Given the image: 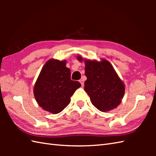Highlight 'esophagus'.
Instances as JSON below:
<instances>
[{
  "label": "esophagus",
  "mask_w": 156,
  "mask_h": 156,
  "mask_svg": "<svg viewBox=\"0 0 156 156\" xmlns=\"http://www.w3.org/2000/svg\"><path fill=\"white\" fill-rule=\"evenodd\" d=\"M80 84H81V85L82 86V87H83V86H84V80H80Z\"/></svg>",
  "instance_id": "obj_1"
}]
</instances>
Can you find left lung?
Listing matches in <instances>:
<instances>
[{
	"label": "left lung",
	"instance_id": "8db88e82",
	"mask_svg": "<svg viewBox=\"0 0 156 156\" xmlns=\"http://www.w3.org/2000/svg\"><path fill=\"white\" fill-rule=\"evenodd\" d=\"M78 59L82 61L78 56ZM84 90L90 97L91 102L102 112L111 111L121 103L125 93V86L111 63L106 59L100 62L84 60Z\"/></svg>",
	"mask_w": 156,
	"mask_h": 156
}]
</instances>
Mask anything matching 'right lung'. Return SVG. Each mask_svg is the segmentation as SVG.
<instances>
[{"label": "right lung", "instance_id": "obj_1", "mask_svg": "<svg viewBox=\"0 0 156 156\" xmlns=\"http://www.w3.org/2000/svg\"><path fill=\"white\" fill-rule=\"evenodd\" d=\"M66 62L49 59L45 63L35 82L34 96L40 107L51 113L62 111L70 102V97L81 87L72 80L70 69Z\"/></svg>", "mask_w": 156, "mask_h": 156}]
</instances>
